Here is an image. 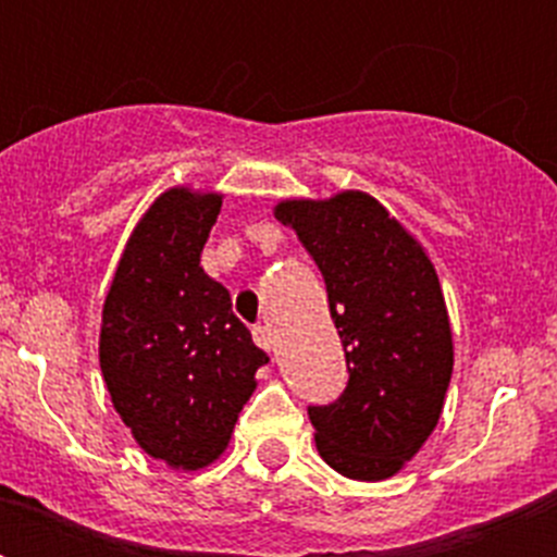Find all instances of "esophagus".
Returning <instances> with one entry per match:
<instances>
[{
	"instance_id": "34e87169",
	"label": "esophagus",
	"mask_w": 557,
	"mask_h": 557,
	"mask_svg": "<svg viewBox=\"0 0 557 557\" xmlns=\"http://www.w3.org/2000/svg\"><path fill=\"white\" fill-rule=\"evenodd\" d=\"M253 341H257V347H262L265 352H271V349H274V344H277V335H274V330H271V326H253Z\"/></svg>"
}]
</instances>
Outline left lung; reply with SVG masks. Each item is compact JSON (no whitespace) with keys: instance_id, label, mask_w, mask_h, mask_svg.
<instances>
[{"instance_id":"left-lung-1","label":"left lung","mask_w":557,"mask_h":557,"mask_svg":"<svg viewBox=\"0 0 557 557\" xmlns=\"http://www.w3.org/2000/svg\"><path fill=\"white\" fill-rule=\"evenodd\" d=\"M274 216L295 227L318 262L347 352V389L332 405L309 407L318 454L349 480H387L433 433L454 372L436 269L419 239L364 190L283 199Z\"/></svg>"}]
</instances>
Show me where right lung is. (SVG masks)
I'll return each mask as SVG.
<instances>
[{"label": "right lung", "instance_id": "obj_1", "mask_svg": "<svg viewBox=\"0 0 557 557\" xmlns=\"http://www.w3.org/2000/svg\"><path fill=\"white\" fill-rule=\"evenodd\" d=\"M222 193L170 187L126 239L103 300L100 372L144 454L199 471L225 454L269 356L201 269Z\"/></svg>", "mask_w": 557, "mask_h": 557}]
</instances>
